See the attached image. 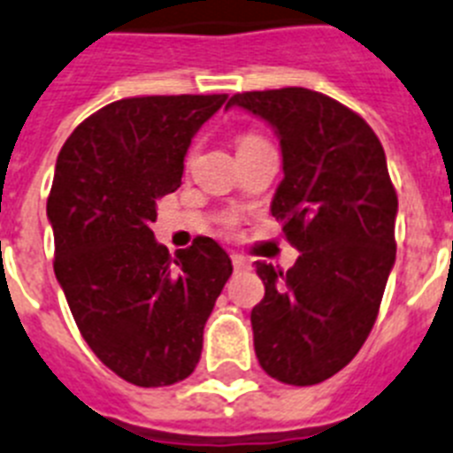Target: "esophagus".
<instances>
[{
    "label": "esophagus",
    "instance_id": "34e87169",
    "mask_svg": "<svg viewBox=\"0 0 453 453\" xmlns=\"http://www.w3.org/2000/svg\"><path fill=\"white\" fill-rule=\"evenodd\" d=\"M231 261H234V268L235 270H247V268H250V261H247L245 257H241V254H231Z\"/></svg>",
    "mask_w": 453,
    "mask_h": 453
}]
</instances>
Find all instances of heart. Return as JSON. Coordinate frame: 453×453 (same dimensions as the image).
<instances>
[{"label":"heart","instance_id":"1","mask_svg":"<svg viewBox=\"0 0 453 453\" xmlns=\"http://www.w3.org/2000/svg\"><path fill=\"white\" fill-rule=\"evenodd\" d=\"M261 137H257V134H242L241 139H238V146H245V144H252V142H258Z\"/></svg>","mask_w":453,"mask_h":453}]
</instances>
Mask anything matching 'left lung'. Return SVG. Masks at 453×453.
Returning <instances> with one entry per match:
<instances>
[{"mask_svg":"<svg viewBox=\"0 0 453 453\" xmlns=\"http://www.w3.org/2000/svg\"><path fill=\"white\" fill-rule=\"evenodd\" d=\"M226 107L252 111L280 137L284 179L270 212L300 252L286 273L257 261L258 365L286 385H316L357 355L394 268L399 199L385 150L362 116L311 88L247 91Z\"/></svg>","mask_w":453,"mask_h":453,"instance_id":"8db88e82","label":"left lung"}]
</instances>
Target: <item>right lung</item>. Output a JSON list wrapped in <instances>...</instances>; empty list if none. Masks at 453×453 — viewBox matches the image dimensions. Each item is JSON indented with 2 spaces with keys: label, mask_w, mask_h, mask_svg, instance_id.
I'll return each mask as SVG.
<instances>
[{
  "label": "right lung",
  "mask_w": 453,
  "mask_h": 453,
  "mask_svg": "<svg viewBox=\"0 0 453 453\" xmlns=\"http://www.w3.org/2000/svg\"><path fill=\"white\" fill-rule=\"evenodd\" d=\"M226 98L116 100L80 123L57 157L54 274L88 348L139 388L195 371L203 326L234 270L212 238L172 257L150 231L156 201L180 188L189 142Z\"/></svg>",
  "instance_id": "add662e5"
}]
</instances>
